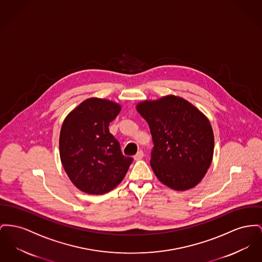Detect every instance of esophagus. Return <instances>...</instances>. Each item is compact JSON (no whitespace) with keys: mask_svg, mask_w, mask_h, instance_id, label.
I'll return each mask as SVG.
<instances>
[{"mask_svg":"<svg viewBox=\"0 0 262 262\" xmlns=\"http://www.w3.org/2000/svg\"><path fill=\"white\" fill-rule=\"evenodd\" d=\"M143 155H144L143 151L139 150V152L134 156V158H135V160H140L143 157Z\"/></svg>","mask_w":262,"mask_h":262,"instance_id":"esophagus-1","label":"esophagus"}]
</instances>
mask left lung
<instances>
[{
    "instance_id": "obj_1",
    "label": "left lung",
    "mask_w": 262,
    "mask_h": 262,
    "mask_svg": "<svg viewBox=\"0 0 262 262\" xmlns=\"http://www.w3.org/2000/svg\"><path fill=\"white\" fill-rule=\"evenodd\" d=\"M154 142L150 165L163 184L184 191L198 184L213 159L214 134L209 120L184 99L166 96L138 105Z\"/></svg>"
}]
</instances>
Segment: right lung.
<instances>
[{"label":"right lung","instance_id":"obj_1","mask_svg":"<svg viewBox=\"0 0 262 262\" xmlns=\"http://www.w3.org/2000/svg\"><path fill=\"white\" fill-rule=\"evenodd\" d=\"M121 111L108 100L91 98L64 120L59 138L62 165L81 191L102 195L122 182L132 157L122 154L108 125Z\"/></svg>","mask_w":262,"mask_h":262}]
</instances>
